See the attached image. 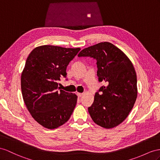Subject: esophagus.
<instances>
[{
    "instance_id": "34e87169",
    "label": "esophagus",
    "mask_w": 160,
    "mask_h": 160,
    "mask_svg": "<svg viewBox=\"0 0 160 160\" xmlns=\"http://www.w3.org/2000/svg\"><path fill=\"white\" fill-rule=\"evenodd\" d=\"M82 95H83V93L77 92V95H78V97H82Z\"/></svg>"
}]
</instances>
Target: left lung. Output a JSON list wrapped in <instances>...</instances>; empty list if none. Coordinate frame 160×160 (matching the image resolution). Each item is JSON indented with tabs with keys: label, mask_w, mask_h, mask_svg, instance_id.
Segmentation results:
<instances>
[{
	"label": "left lung",
	"mask_w": 160,
	"mask_h": 160,
	"mask_svg": "<svg viewBox=\"0 0 160 160\" xmlns=\"http://www.w3.org/2000/svg\"><path fill=\"white\" fill-rule=\"evenodd\" d=\"M79 57L97 61L99 81L105 82L88 108L94 122L112 128L124 121L137 97V79L133 65L124 52L113 44L104 42L82 50Z\"/></svg>",
	"instance_id": "left-lung-1"
}]
</instances>
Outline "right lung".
Returning <instances> with one entry per match:
<instances>
[{
  "label": "right lung",
  "mask_w": 160,
  "mask_h": 160,
  "mask_svg": "<svg viewBox=\"0 0 160 160\" xmlns=\"http://www.w3.org/2000/svg\"><path fill=\"white\" fill-rule=\"evenodd\" d=\"M80 50L44 45L28 57L21 76L23 99L32 116L45 128L65 124L76 107L78 97L61 90L59 81L66 78L67 66Z\"/></svg>",
  "instance_id": "obj_1"
}]
</instances>
